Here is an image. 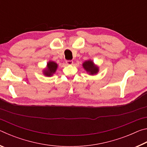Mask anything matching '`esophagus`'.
Masks as SVG:
<instances>
[{
    "mask_svg": "<svg viewBox=\"0 0 147 147\" xmlns=\"http://www.w3.org/2000/svg\"><path fill=\"white\" fill-rule=\"evenodd\" d=\"M67 65H72L73 63V60H66L65 61Z\"/></svg>",
    "mask_w": 147,
    "mask_h": 147,
    "instance_id": "1",
    "label": "esophagus"
}]
</instances>
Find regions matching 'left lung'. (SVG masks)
I'll return each instance as SVG.
<instances>
[{"instance_id": "8db88e82", "label": "left lung", "mask_w": 147, "mask_h": 147, "mask_svg": "<svg viewBox=\"0 0 147 147\" xmlns=\"http://www.w3.org/2000/svg\"><path fill=\"white\" fill-rule=\"evenodd\" d=\"M82 66L86 71L90 75H95L99 71V67L94 63L91 59H88L84 62Z\"/></svg>"}]
</instances>
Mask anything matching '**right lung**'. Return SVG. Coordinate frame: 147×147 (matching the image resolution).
<instances>
[{"mask_svg":"<svg viewBox=\"0 0 147 147\" xmlns=\"http://www.w3.org/2000/svg\"><path fill=\"white\" fill-rule=\"evenodd\" d=\"M58 64L53 61H49L47 64V67L43 70V73L45 76L51 77L56 73L58 69Z\"/></svg>","mask_w":147,"mask_h":147,"instance_id":"add662e5","label":"right lung"}]
</instances>
